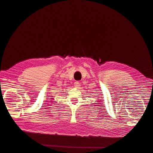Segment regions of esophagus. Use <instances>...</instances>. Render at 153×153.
<instances>
[{"label": "esophagus", "mask_w": 153, "mask_h": 153, "mask_svg": "<svg viewBox=\"0 0 153 153\" xmlns=\"http://www.w3.org/2000/svg\"><path fill=\"white\" fill-rule=\"evenodd\" d=\"M74 87H75L76 88H77V89H79V88L80 87V86H81V83H80V82H78V81H76V82H74Z\"/></svg>", "instance_id": "obj_1"}]
</instances>
